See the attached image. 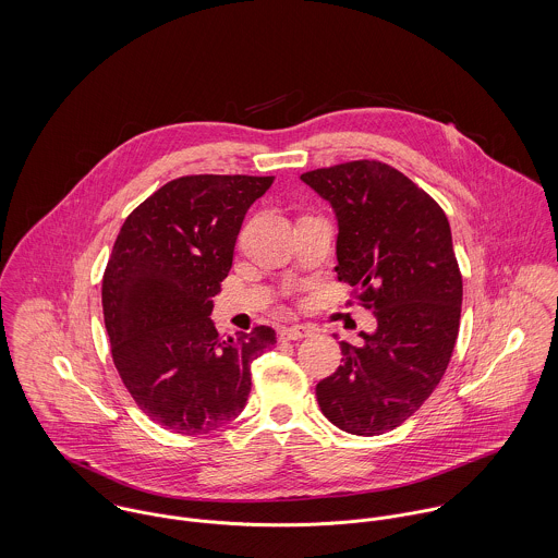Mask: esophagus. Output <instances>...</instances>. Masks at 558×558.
Listing matches in <instances>:
<instances>
[{"label": "esophagus", "mask_w": 558, "mask_h": 558, "mask_svg": "<svg viewBox=\"0 0 558 558\" xmlns=\"http://www.w3.org/2000/svg\"><path fill=\"white\" fill-rule=\"evenodd\" d=\"M310 335H314V330L310 326H290V328L281 330V339H286V341H299Z\"/></svg>", "instance_id": "34e87169"}]
</instances>
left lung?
<instances>
[{
  "label": "left lung",
  "mask_w": 558,
  "mask_h": 558,
  "mask_svg": "<svg viewBox=\"0 0 558 558\" xmlns=\"http://www.w3.org/2000/svg\"><path fill=\"white\" fill-rule=\"evenodd\" d=\"M330 202L337 279L354 288L378 328L341 341L343 365L316 387L339 429L376 436L412 416L442 380L462 314V272L445 210L380 160H350L301 175Z\"/></svg>",
  "instance_id": "obj_1"
}]
</instances>
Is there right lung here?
I'll use <instances>...</instances> for the list:
<instances>
[{
	"mask_svg": "<svg viewBox=\"0 0 558 558\" xmlns=\"http://www.w3.org/2000/svg\"><path fill=\"white\" fill-rule=\"evenodd\" d=\"M275 175H182L124 221L102 275L113 365L135 403L169 432L197 436L236 418L270 326L219 337L213 296L242 219Z\"/></svg>",
	"mask_w": 558,
	"mask_h": 558,
	"instance_id": "add662e5",
	"label": "right lung"
}]
</instances>
